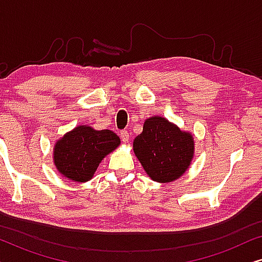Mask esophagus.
<instances>
[{
    "label": "esophagus",
    "instance_id": "34e87169",
    "mask_svg": "<svg viewBox=\"0 0 262 262\" xmlns=\"http://www.w3.org/2000/svg\"><path fill=\"white\" fill-rule=\"evenodd\" d=\"M120 138H121V141H123L124 143H127L128 142V138H130V135H128L127 131H121L120 132Z\"/></svg>",
    "mask_w": 262,
    "mask_h": 262
}]
</instances>
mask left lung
<instances>
[{"label":"left lung","mask_w":262,"mask_h":262,"mask_svg":"<svg viewBox=\"0 0 262 262\" xmlns=\"http://www.w3.org/2000/svg\"><path fill=\"white\" fill-rule=\"evenodd\" d=\"M134 152L151 180L167 184L181 178L191 166L194 138L166 118L154 116L135 138Z\"/></svg>","instance_id":"1"}]
</instances>
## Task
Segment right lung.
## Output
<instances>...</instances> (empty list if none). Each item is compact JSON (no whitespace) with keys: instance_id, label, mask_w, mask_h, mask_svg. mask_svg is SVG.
<instances>
[{"instance_id":"add662e5","label":"right lung","mask_w":262,"mask_h":262,"mask_svg":"<svg viewBox=\"0 0 262 262\" xmlns=\"http://www.w3.org/2000/svg\"><path fill=\"white\" fill-rule=\"evenodd\" d=\"M119 145L120 138L113 131L78 125L55 143L53 163L68 180L87 182L101 161Z\"/></svg>"}]
</instances>
